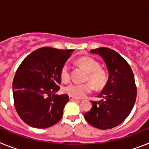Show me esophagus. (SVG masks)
<instances>
[{
    "label": "esophagus",
    "mask_w": 149,
    "mask_h": 149,
    "mask_svg": "<svg viewBox=\"0 0 149 149\" xmlns=\"http://www.w3.org/2000/svg\"><path fill=\"white\" fill-rule=\"evenodd\" d=\"M69 99H70V101H79L78 98H75V97H74V96L72 95H69Z\"/></svg>",
    "instance_id": "obj_1"
}]
</instances>
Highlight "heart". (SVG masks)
Returning <instances> with one entry per match:
<instances>
[{
	"label": "heart",
	"mask_w": 149,
	"mask_h": 149,
	"mask_svg": "<svg viewBox=\"0 0 149 149\" xmlns=\"http://www.w3.org/2000/svg\"><path fill=\"white\" fill-rule=\"evenodd\" d=\"M81 68L87 72L86 81L91 83L79 84H71L64 88V92L69 95L75 98H84L88 94L91 93L94 89H101L106 84V74L102 69L99 68V63L89 56H83L79 58L77 61ZM60 78L64 83H68L71 79V67L69 63H65L61 67L60 72Z\"/></svg>",
	"instance_id": "1"
}]
</instances>
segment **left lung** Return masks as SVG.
<instances>
[{
    "label": "left lung",
    "mask_w": 149,
    "mask_h": 149,
    "mask_svg": "<svg viewBox=\"0 0 149 149\" xmlns=\"http://www.w3.org/2000/svg\"><path fill=\"white\" fill-rule=\"evenodd\" d=\"M102 57L109 72V78L98 97L101 101H92L93 107L84 113L88 123L107 130L115 127L127 119L136 98L134 73L127 62L116 51L108 48L90 50Z\"/></svg>",
    "instance_id": "obj_1"
}]
</instances>
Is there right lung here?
<instances>
[{
	"mask_svg": "<svg viewBox=\"0 0 149 149\" xmlns=\"http://www.w3.org/2000/svg\"><path fill=\"white\" fill-rule=\"evenodd\" d=\"M73 50L43 47L24 59L13 82L14 106L22 120L46 128L61 119L68 95H54L60 87V72Z\"/></svg>",
	"mask_w": 149,
	"mask_h": 149,
	"instance_id": "1",
	"label": "right lung"
}]
</instances>
